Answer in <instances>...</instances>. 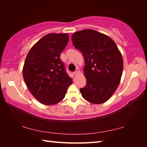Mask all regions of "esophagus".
Wrapping results in <instances>:
<instances>
[{"instance_id":"esophagus-1","label":"esophagus","mask_w":147,"mask_h":147,"mask_svg":"<svg viewBox=\"0 0 147 147\" xmlns=\"http://www.w3.org/2000/svg\"><path fill=\"white\" fill-rule=\"evenodd\" d=\"M80 73V69L79 68H76V71L74 72V74H79Z\"/></svg>"}]
</instances>
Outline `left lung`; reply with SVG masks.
I'll list each match as a JSON object with an SVG mask.
<instances>
[{"label": "left lung", "mask_w": 147, "mask_h": 147, "mask_svg": "<svg viewBox=\"0 0 147 147\" xmlns=\"http://www.w3.org/2000/svg\"><path fill=\"white\" fill-rule=\"evenodd\" d=\"M72 42L85 59L86 84L80 89L82 96L92 104H103L120 83L123 70L121 53L109 36L91 29L74 33Z\"/></svg>", "instance_id": "left-lung-1"}]
</instances>
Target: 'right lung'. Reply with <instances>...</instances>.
Masks as SVG:
<instances>
[{
	"label": "right lung",
	"mask_w": 147,
	"mask_h": 147,
	"mask_svg": "<svg viewBox=\"0 0 147 147\" xmlns=\"http://www.w3.org/2000/svg\"><path fill=\"white\" fill-rule=\"evenodd\" d=\"M69 42L67 33H49L38 40L28 54L23 68L28 88L41 104H57L65 97L73 79L60 58Z\"/></svg>",
	"instance_id": "1"
}]
</instances>
